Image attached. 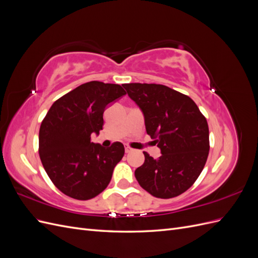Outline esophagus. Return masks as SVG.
<instances>
[{
    "label": "esophagus",
    "mask_w": 258,
    "mask_h": 258,
    "mask_svg": "<svg viewBox=\"0 0 258 258\" xmlns=\"http://www.w3.org/2000/svg\"><path fill=\"white\" fill-rule=\"evenodd\" d=\"M132 151V148L131 147H129V146H124V152H126L127 154L128 153H130Z\"/></svg>",
    "instance_id": "esophagus-1"
}]
</instances>
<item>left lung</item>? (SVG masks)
<instances>
[{"mask_svg":"<svg viewBox=\"0 0 258 258\" xmlns=\"http://www.w3.org/2000/svg\"><path fill=\"white\" fill-rule=\"evenodd\" d=\"M128 96L141 108L148 136L161 156L144 153L136 178L152 196L169 199L196 182L208 159L210 141L206 117L186 95L159 84H124Z\"/></svg>","mask_w":258,"mask_h":258,"instance_id":"1","label":"left lung"}]
</instances>
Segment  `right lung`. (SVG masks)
Returning a JSON list of instances; mask_svg holds the SVG:
<instances>
[{"mask_svg": "<svg viewBox=\"0 0 258 258\" xmlns=\"http://www.w3.org/2000/svg\"><path fill=\"white\" fill-rule=\"evenodd\" d=\"M123 95L120 85L85 83L54 101L44 117L38 154L51 182L67 196L89 200L111 182L124 147L115 142L104 148L91 142V134L102 130L106 105Z\"/></svg>", "mask_w": 258, "mask_h": 258, "instance_id": "obj_1", "label": "right lung"}]
</instances>
